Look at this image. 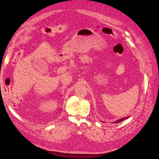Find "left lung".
Returning a JSON list of instances; mask_svg holds the SVG:
<instances>
[{"instance_id":"8db88e82","label":"left lung","mask_w":159,"mask_h":159,"mask_svg":"<svg viewBox=\"0 0 159 159\" xmlns=\"http://www.w3.org/2000/svg\"><path fill=\"white\" fill-rule=\"evenodd\" d=\"M129 117H124V118H121V119H119V120H117V121H115V122H113V123H120V122H121V121H124L125 119H128Z\"/></svg>"}]
</instances>
